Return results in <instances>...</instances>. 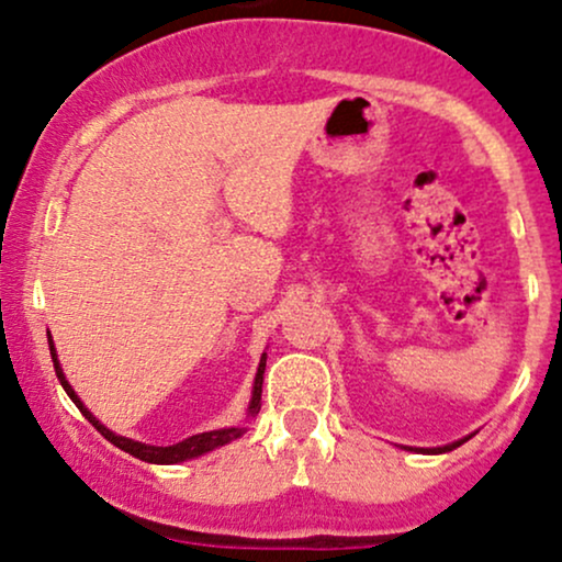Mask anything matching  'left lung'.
I'll list each match as a JSON object with an SVG mask.
<instances>
[{
  "label": "left lung",
  "instance_id": "1",
  "mask_svg": "<svg viewBox=\"0 0 562 562\" xmlns=\"http://www.w3.org/2000/svg\"><path fill=\"white\" fill-rule=\"evenodd\" d=\"M468 438H470V436L460 438V441H451V443H447V447H434V449H415V447H404V449H409V451H428V454H443V451H451V449L460 447V443H465Z\"/></svg>",
  "mask_w": 562,
  "mask_h": 562
}]
</instances>
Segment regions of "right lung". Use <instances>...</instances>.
<instances>
[{
  "mask_svg": "<svg viewBox=\"0 0 562 562\" xmlns=\"http://www.w3.org/2000/svg\"><path fill=\"white\" fill-rule=\"evenodd\" d=\"M47 340H49V353H53V362H55V375L60 380V385L66 389V393L70 396V402L81 409V415L87 417L89 423L94 425L97 430H100L102 436L108 438V441L113 443V447L128 451L132 457H137L142 462H153V465H177V462H187V460H195L200 454H209V451H214L218 447H224V443L235 441V438H240L245 430V425H232V428H218V430H209V434H198V436H190L184 438V441L179 443H171V447H150V443H142V441H134V438H126V436H119L113 434L111 428H105L92 412L83 406V402L79 398V393L74 391V385L66 380V372H63L60 367V359H57V351H55V344H53V335L47 333ZM263 370H267V353H261V362H259V370H256V378H254V391H250V404H248V412H245V420H250V417L259 415L261 409V385H263Z\"/></svg>",
  "mask_w": 562,
  "mask_h": 562,
  "instance_id": "add662e5",
  "label": "right lung"
}]
</instances>
